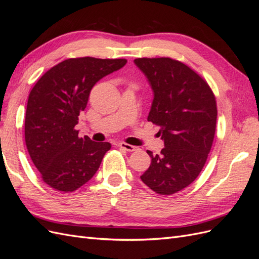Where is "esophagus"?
Returning <instances> with one entry per match:
<instances>
[{
    "label": "esophagus",
    "mask_w": 259,
    "mask_h": 259,
    "mask_svg": "<svg viewBox=\"0 0 259 259\" xmlns=\"http://www.w3.org/2000/svg\"><path fill=\"white\" fill-rule=\"evenodd\" d=\"M119 147L121 149H124V150H126L128 152H133V151H136L137 150V147L135 146H132V145H128V144H125V143H120L119 144Z\"/></svg>",
    "instance_id": "obj_1"
}]
</instances>
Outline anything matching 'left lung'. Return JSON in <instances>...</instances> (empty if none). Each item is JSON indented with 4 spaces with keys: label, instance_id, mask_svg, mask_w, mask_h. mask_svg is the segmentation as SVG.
<instances>
[{
    "label": "left lung",
    "instance_id": "left-lung-1",
    "mask_svg": "<svg viewBox=\"0 0 259 259\" xmlns=\"http://www.w3.org/2000/svg\"><path fill=\"white\" fill-rule=\"evenodd\" d=\"M154 98L148 121L161 127L160 154L140 176L154 192L174 194L192 184L207 160L215 136L217 106L213 91L201 75L169 57L136 58Z\"/></svg>",
    "mask_w": 259,
    "mask_h": 259
}]
</instances>
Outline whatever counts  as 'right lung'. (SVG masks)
<instances>
[{
    "label": "right lung",
    "instance_id": "1",
    "mask_svg": "<svg viewBox=\"0 0 259 259\" xmlns=\"http://www.w3.org/2000/svg\"><path fill=\"white\" fill-rule=\"evenodd\" d=\"M126 59L69 58L46 71L28 98L25 139L30 158L43 182L72 192L95 175L109 143L79 137L74 126L101 77L121 69Z\"/></svg>",
    "mask_w": 259,
    "mask_h": 259
}]
</instances>
